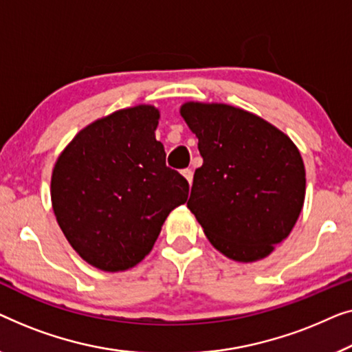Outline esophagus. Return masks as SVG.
<instances>
[{"label":"esophagus","mask_w":352,"mask_h":352,"mask_svg":"<svg viewBox=\"0 0 352 352\" xmlns=\"http://www.w3.org/2000/svg\"><path fill=\"white\" fill-rule=\"evenodd\" d=\"M182 174H183V177L186 178L188 183H190V185H191V182H192V170L191 169H183Z\"/></svg>","instance_id":"1"}]
</instances>
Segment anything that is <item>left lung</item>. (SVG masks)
Listing matches in <instances>:
<instances>
[{
  "label": "left lung",
  "instance_id": "1",
  "mask_svg": "<svg viewBox=\"0 0 352 352\" xmlns=\"http://www.w3.org/2000/svg\"><path fill=\"white\" fill-rule=\"evenodd\" d=\"M202 166L186 206L228 258L256 261L290 234L306 174L294 142L261 118L223 103H185Z\"/></svg>",
  "mask_w": 352,
  "mask_h": 352
}]
</instances>
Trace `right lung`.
I'll use <instances>...</instances> for the list:
<instances>
[{
	"label": "right lung",
	"instance_id": "add662e5",
	"mask_svg": "<svg viewBox=\"0 0 352 352\" xmlns=\"http://www.w3.org/2000/svg\"><path fill=\"white\" fill-rule=\"evenodd\" d=\"M160 111L140 105L82 129L56 162L51 199L58 226L82 260L124 271L145 258L167 215L185 204L186 178L166 166Z\"/></svg>",
	"mask_w": 352,
	"mask_h": 352
}]
</instances>
